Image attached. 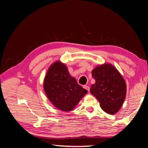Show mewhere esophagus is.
<instances>
[{
	"mask_svg": "<svg viewBox=\"0 0 148 148\" xmlns=\"http://www.w3.org/2000/svg\"><path fill=\"white\" fill-rule=\"evenodd\" d=\"M84 89H86L87 91H89V86H84Z\"/></svg>",
	"mask_w": 148,
	"mask_h": 148,
	"instance_id": "34e87169",
	"label": "esophagus"
}]
</instances>
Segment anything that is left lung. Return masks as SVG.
I'll return each instance as SVG.
<instances>
[{
  "label": "left lung",
  "instance_id": "1",
  "mask_svg": "<svg viewBox=\"0 0 148 148\" xmlns=\"http://www.w3.org/2000/svg\"><path fill=\"white\" fill-rule=\"evenodd\" d=\"M95 84L90 91L98 100L101 108L109 114H115L121 108L126 95V84L114 66L104 64L92 71Z\"/></svg>",
  "mask_w": 148,
  "mask_h": 148
}]
</instances>
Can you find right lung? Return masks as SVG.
I'll use <instances>...</instances> for the list:
<instances>
[{
	"mask_svg": "<svg viewBox=\"0 0 148 148\" xmlns=\"http://www.w3.org/2000/svg\"><path fill=\"white\" fill-rule=\"evenodd\" d=\"M44 89L47 98L62 111H71L87 91L70 76L66 66L60 61L51 65L44 79Z\"/></svg>",
	"mask_w": 148,
	"mask_h": 148,
	"instance_id": "obj_1",
	"label": "right lung"
}]
</instances>
